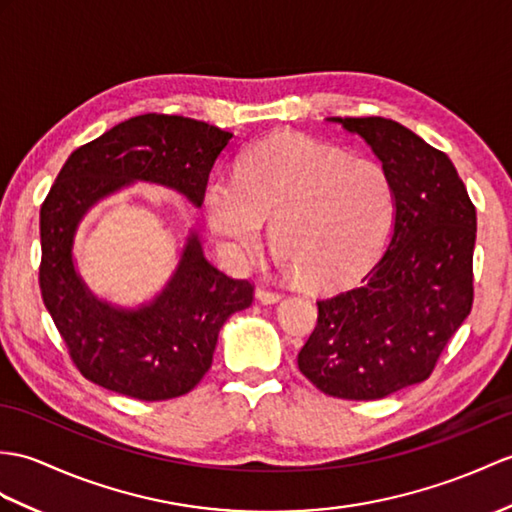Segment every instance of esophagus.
<instances>
[{
  "mask_svg": "<svg viewBox=\"0 0 512 512\" xmlns=\"http://www.w3.org/2000/svg\"><path fill=\"white\" fill-rule=\"evenodd\" d=\"M255 296H257V301H261L264 305H272V303H277V301H281V292H275V290H266V288H257V292H255Z\"/></svg>",
  "mask_w": 512,
  "mask_h": 512,
  "instance_id": "obj_1",
  "label": "esophagus"
}]
</instances>
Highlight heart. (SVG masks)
<instances>
[{
    "label": "heart",
    "mask_w": 512,
    "mask_h": 512,
    "mask_svg": "<svg viewBox=\"0 0 512 512\" xmlns=\"http://www.w3.org/2000/svg\"><path fill=\"white\" fill-rule=\"evenodd\" d=\"M202 209L235 264L257 251L272 220L279 264L331 290L364 275L382 253L395 185L382 163L283 133L246 150L237 174H213Z\"/></svg>",
    "instance_id": "b5f03b06"
}]
</instances>
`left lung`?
I'll return each instance as SVG.
<instances>
[{
	"instance_id": "obj_1",
	"label": "left lung",
	"mask_w": 512,
	"mask_h": 512,
	"mask_svg": "<svg viewBox=\"0 0 512 512\" xmlns=\"http://www.w3.org/2000/svg\"><path fill=\"white\" fill-rule=\"evenodd\" d=\"M395 185L386 253L360 285L316 301L299 368L329 397L371 401L425 382L473 305L475 207L445 152L386 117H329Z\"/></svg>"
}]
</instances>
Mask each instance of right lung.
Segmentation results:
<instances>
[{
    "instance_id": "1",
    "label": "right lung",
    "mask_w": 512,
    "mask_h": 512,
    "mask_svg": "<svg viewBox=\"0 0 512 512\" xmlns=\"http://www.w3.org/2000/svg\"><path fill=\"white\" fill-rule=\"evenodd\" d=\"M233 133L181 115L146 113L69 154L41 205L43 303L82 377L139 401L187 395L211 368L222 325L253 303V283L231 279L187 237L163 292L139 310L95 299L71 246L95 202L133 181L165 185L200 207L209 172Z\"/></svg>"
}]
</instances>
